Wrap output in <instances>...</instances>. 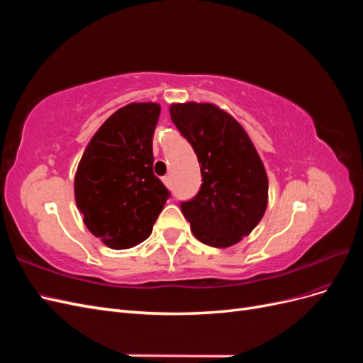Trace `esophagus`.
<instances>
[{"instance_id":"esophagus-1","label":"esophagus","mask_w":363,"mask_h":363,"mask_svg":"<svg viewBox=\"0 0 363 363\" xmlns=\"http://www.w3.org/2000/svg\"><path fill=\"white\" fill-rule=\"evenodd\" d=\"M162 182H163L164 184H167L168 188L171 186V177H169V175H167V177H163V179H162Z\"/></svg>"}]
</instances>
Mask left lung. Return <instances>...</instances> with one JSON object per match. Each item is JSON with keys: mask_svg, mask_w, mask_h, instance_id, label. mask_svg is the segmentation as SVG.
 <instances>
[{"mask_svg": "<svg viewBox=\"0 0 363 363\" xmlns=\"http://www.w3.org/2000/svg\"><path fill=\"white\" fill-rule=\"evenodd\" d=\"M172 123L200 162L203 183L180 204L194 236L227 248L248 236L267 211L268 177L247 131L211 103L171 104Z\"/></svg>", "mask_w": 363, "mask_h": 363, "instance_id": "obj_1", "label": "left lung"}]
</instances>
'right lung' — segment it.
I'll return each instance as SVG.
<instances>
[{"label": "right lung", "instance_id": "1", "mask_svg": "<svg viewBox=\"0 0 363 363\" xmlns=\"http://www.w3.org/2000/svg\"><path fill=\"white\" fill-rule=\"evenodd\" d=\"M157 103L121 107L87 144L74 180L75 203L89 232L113 250L151 235L169 191L152 172Z\"/></svg>", "mask_w": 363, "mask_h": 363}]
</instances>
